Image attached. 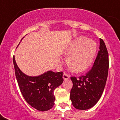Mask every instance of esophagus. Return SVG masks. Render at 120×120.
I'll use <instances>...</instances> for the list:
<instances>
[{"mask_svg": "<svg viewBox=\"0 0 120 120\" xmlns=\"http://www.w3.org/2000/svg\"><path fill=\"white\" fill-rule=\"evenodd\" d=\"M70 75L67 74V73H64V75H63V78H64V80H67V79H70Z\"/></svg>", "mask_w": 120, "mask_h": 120, "instance_id": "obj_1", "label": "esophagus"}]
</instances>
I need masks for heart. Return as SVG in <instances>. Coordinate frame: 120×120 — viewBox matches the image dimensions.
I'll use <instances>...</instances> for the list:
<instances>
[{
	"mask_svg": "<svg viewBox=\"0 0 120 120\" xmlns=\"http://www.w3.org/2000/svg\"><path fill=\"white\" fill-rule=\"evenodd\" d=\"M97 50V43L94 40L80 37L64 50V53L68 55L67 63L70 68L75 72H82L91 65Z\"/></svg>",
	"mask_w": 120,
	"mask_h": 120,
	"instance_id": "heart-1",
	"label": "heart"
}]
</instances>
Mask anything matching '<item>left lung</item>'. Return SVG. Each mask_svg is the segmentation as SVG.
I'll return each instance as SVG.
<instances>
[{
  "label": "left lung",
  "instance_id": "left-lung-1",
  "mask_svg": "<svg viewBox=\"0 0 120 120\" xmlns=\"http://www.w3.org/2000/svg\"><path fill=\"white\" fill-rule=\"evenodd\" d=\"M108 68V51L103 40L100 39V50L93 67L85 75L70 77L73 82L70 100L75 108L88 110L98 101L105 86Z\"/></svg>",
  "mask_w": 120,
  "mask_h": 120
}]
</instances>
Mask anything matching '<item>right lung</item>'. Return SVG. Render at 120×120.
Masks as SVG:
<instances>
[{"instance_id": "1", "label": "right lung", "mask_w": 120, "mask_h": 120, "mask_svg": "<svg viewBox=\"0 0 120 120\" xmlns=\"http://www.w3.org/2000/svg\"><path fill=\"white\" fill-rule=\"evenodd\" d=\"M16 79L22 96L33 108L41 112L50 110L55 103L53 91L64 82L63 72L49 71L38 77L22 73L13 58Z\"/></svg>"}]
</instances>
